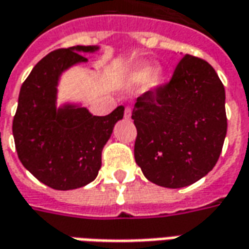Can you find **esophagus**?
Listing matches in <instances>:
<instances>
[{"instance_id": "obj_1", "label": "esophagus", "mask_w": 249, "mask_h": 249, "mask_svg": "<svg viewBox=\"0 0 249 249\" xmlns=\"http://www.w3.org/2000/svg\"><path fill=\"white\" fill-rule=\"evenodd\" d=\"M130 113H132V110H130V107H125V110H124L125 119H130Z\"/></svg>"}]
</instances>
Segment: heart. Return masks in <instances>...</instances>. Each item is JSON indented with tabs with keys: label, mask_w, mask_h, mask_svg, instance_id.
<instances>
[{
	"label": "heart",
	"mask_w": 249,
	"mask_h": 249,
	"mask_svg": "<svg viewBox=\"0 0 249 249\" xmlns=\"http://www.w3.org/2000/svg\"><path fill=\"white\" fill-rule=\"evenodd\" d=\"M161 70L160 69H152L149 64H142L136 66L133 70L130 71L126 79V86L128 88H142L147 85L148 89H155L159 86L161 81Z\"/></svg>",
	"instance_id": "obj_1"
}]
</instances>
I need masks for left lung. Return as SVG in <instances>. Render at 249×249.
Segmentation results:
<instances>
[{"mask_svg":"<svg viewBox=\"0 0 249 249\" xmlns=\"http://www.w3.org/2000/svg\"><path fill=\"white\" fill-rule=\"evenodd\" d=\"M135 160L155 185L179 189L212 171L227 136L225 89L206 60L185 55L171 81L137 98Z\"/></svg>","mask_w":249,"mask_h":249,"instance_id":"obj_1","label":"left lung"}]
</instances>
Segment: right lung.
Wrapping results in <instances>:
<instances>
[{"mask_svg":"<svg viewBox=\"0 0 249 249\" xmlns=\"http://www.w3.org/2000/svg\"><path fill=\"white\" fill-rule=\"evenodd\" d=\"M97 46H76L48 53L22 83L13 119L16 151L22 166L55 190H72L93 182L101 154L124 107L107 116H93L76 104L58 107V85L64 71L86 63L82 52Z\"/></svg>","mask_w":249,"mask_h":249,"instance_id":"right-lung-1","label":"right lung"}]
</instances>
